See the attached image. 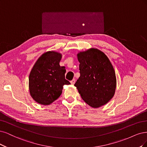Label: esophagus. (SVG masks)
I'll use <instances>...</instances> for the list:
<instances>
[{
	"instance_id": "obj_1",
	"label": "esophagus",
	"mask_w": 147,
	"mask_h": 147,
	"mask_svg": "<svg viewBox=\"0 0 147 147\" xmlns=\"http://www.w3.org/2000/svg\"><path fill=\"white\" fill-rule=\"evenodd\" d=\"M75 81H76L75 79H73L72 80H71L70 82H71V84L72 85H74L75 84Z\"/></svg>"
}]
</instances>
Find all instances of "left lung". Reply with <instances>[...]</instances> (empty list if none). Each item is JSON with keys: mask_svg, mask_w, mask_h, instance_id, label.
Listing matches in <instances>:
<instances>
[{"mask_svg": "<svg viewBox=\"0 0 147 147\" xmlns=\"http://www.w3.org/2000/svg\"><path fill=\"white\" fill-rule=\"evenodd\" d=\"M80 77L74 86L83 100L93 108L106 105L113 97L117 87L114 68L107 55L96 48L77 54Z\"/></svg>", "mask_w": 147, "mask_h": 147, "instance_id": "obj_1", "label": "left lung"}]
</instances>
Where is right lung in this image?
Here are the masks:
<instances>
[{
  "label": "right lung",
  "mask_w": 147,
  "mask_h": 147,
  "mask_svg": "<svg viewBox=\"0 0 147 147\" xmlns=\"http://www.w3.org/2000/svg\"><path fill=\"white\" fill-rule=\"evenodd\" d=\"M61 57L62 54L58 52H46L38 59L31 70L29 92L40 105H51L61 95L65 85L70 84L65 78V67L59 65Z\"/></svg>",
  "instance_id": "obj_1"
}]
</instances>
